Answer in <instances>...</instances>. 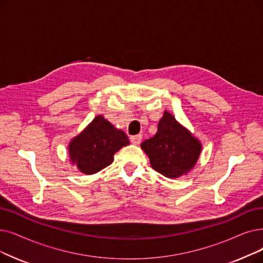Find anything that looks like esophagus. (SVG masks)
I'll use <instances>...</instances> for the list:
<instances>
[{
  "label": "esophagus",
  "mask_w": 263,
  "mask_h": 263,
  "mask_svg": "<svg viewBox=\"0 0 263 263\" xmlns=\"http://www.w3.org/2000/svg\"><path fill=\"white\" fill-rule=\"evenodd\" d=\"M130 141H131V143H132V144H134V145H139V144L141 143V141H142V135H141V134H139V135L131 136V138H130Z\"/></svg>",
  "instance_id": "1"
}]
</instances>
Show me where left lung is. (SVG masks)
Masks as SVG:
<instances>
[{"label": "left lung", "instance_id": "1", "mask_svg": "<svg viewBox=\"0 0 263 263\" xmlns=\"http://www.w3.org/2000/svg\"><path fill=\"white\" fill-rule=\"evenodd\" d=\"M152 167L167 178L187 175L196 166L202 153L199 139L164 110L154 138L141 144Z\"/></svg>", "mask_w": 263, "mask_h": 263}]
</instances>
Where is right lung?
I'll return each mask as SVG.
<instances>
[{
	"instance_id": "obj_1",
	"label": "right lung",
	"mask_w": 263,
	"mask_h": 263,
	"mask_svg": "<svg viewBox=\"0 0 263 263\" xmlns=\"http://www.w3.org/2000/svg\"><path fill=\"white\" fill-rule=\"evenodd\" d=\"M129 144L127 134L98 115L68 143V158L79 172L92 175L111 164L114 155Z\"/></svg>"
}]
</instances>
